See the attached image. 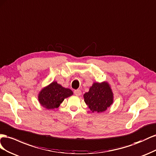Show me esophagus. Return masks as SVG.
<instances>
[{
	"label": "esophagus",
	"instance_id": "34e87169",
	"mask_svg": "<svg viewBox=\"0 0 156 156\" xmlns=\"http://www.w3.org/2000/svg\"><path fill=\"white\" fill-rule=\"evenodd\" d=\"M74 95H76V96H80L82 94V91L80 90H74Z\"/></svg>",
	"mask_w": 156,
	"mask_h": 156
}]
</instances>
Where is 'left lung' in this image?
I'll return each instance as SVG.
<instances>
[{
	"mask_svg": "<svg viewBox=\"0 0 156 156\" xmlns=\"http://www.w3.org/2000/svg\"><path fill=\"white\" fill-rule=\"evenodd\" d=\"M83 97L92 112H104L113 103V93L106 82L94 83Z\"/></svg>",
	"mask_w": 156,
	"mask_h": 156,
	"instance_id": "left-lung-1",
	"label": "left lung"
}]
</instances>
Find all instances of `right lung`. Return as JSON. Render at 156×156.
Returning a JSON list of instances; mask_svg holds the SVG:
<instances>
[{"instance_id":"right-lung-1","label":"right lung","mask_w":156,"mask_h":156,"mask_svg":"<svg viewBox=\"0 0 156 156\" xmlns=\"http://www.w3.org/2000/svg\"><path fill=\"white\" fill-rule=\"evenodd\" d=\"M73 94V93L70 89L65 88L56 82H53L39 93L38 101L44 107L53 109L59 107L64 99Z\"/></svg>"}]
</instances>
